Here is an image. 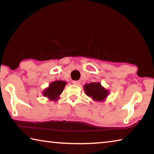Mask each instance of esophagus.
<instances>
[{"label":"esophagus","instance_id":"34e87169","mask_svg":"<svg viewBox=\"0 0 154 154\" xmlns=\"http://www.w3.org/2000/svg\"><path fill=\"white\" fill-rule=\"evenodd\" d=\"M72 83H73V84H75V85H79L81 83V82H80V81H73V82H72Z\"/></svg>","mask_w":154,"mask_h":154}]
</instances>
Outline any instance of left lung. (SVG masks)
I'll return each mask as SVG.
<instances>
[{
	"label": "left lung",
	"instance_id": "obj_1",
	"mask_svg": "<svg viewBox=\"0 0 154 154\" xmlns=\"http://www.w3.org/2000/svg\"><path fill=\"white\" fill-rule=\"evenodd\" d=\"M83 89L88 96L95 101L105 100L109 92L103 88L100 83H90L84 85Z\"/></svg>",
	"mask_w": 154,
	"mask_h": 154
}]
</instances>
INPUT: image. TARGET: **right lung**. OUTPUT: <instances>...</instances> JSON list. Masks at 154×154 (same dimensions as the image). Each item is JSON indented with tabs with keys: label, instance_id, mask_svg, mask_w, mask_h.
Segmentation results:
<instances>
[{
	"label": "right lung",
	"instance_id": "right-lung-1",
	"mask_svg": "<svg viewBox=\"0 0 154 154\" xmlns=\"http://www.w3.org/2000/svg\"><path fill=\"white\" fill-rule=\"evenodd\" d=\"M66 84L67 83L64 81H56L51 82L49 85V87L43 91V94L50 100L56 101L60 98L59 96L62 94Z\"/></svg>",
	"mask_w": 154,
	"mask_h": 154
}]
</instances>
